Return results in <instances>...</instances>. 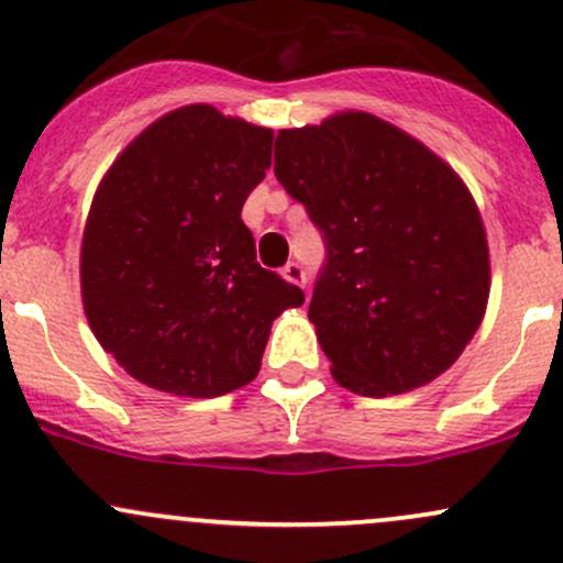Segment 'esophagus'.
<instances>
[{
	"label": "esophagus",
	"mask_w": 563,
	"mask_h": 563,
	"mask_svg": "<svg viewBox=\"0 0 563 563\" xmlns=\"http://www.w3.org/2000/svg\"><path fill=\"white\" fill-rule=\"evenodd\" d=\"M283 277H286L288 283H296V286H301V288H305V283H307V272L301 269V264H296V262H288L286 267H283Z\"/></svg>",
	"instance_id": "obj_1"
}]
</instances>
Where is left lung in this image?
<instances>
[{"instance_id": "1", "label": "left lung", "mask_w": 563, "mask_h": 563, "mask_svg": "<svg viewBox=\"0 0 563 563\" xmlns=\"http://www.w3.org/2000/svg\"><path fill=\"white\" fill-rule=\"evenodd\" d=\"M275 176L329 253L310 320L333 379L385 398L446 372L489 301V245L462 178L366 111L277 133Z\"/></svg>"}]
</instances>
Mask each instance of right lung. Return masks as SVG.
Here are the masks:
<instances>
[{
    "label": "right lung",
    "mask_w": 563,
    "mask_h": 563,
    "mask_svg": "<svg viewBox=\"0 0 563 563\" xmlns=\"http://www.w3.org/2000/svg\"><path fill=\"white\" fill-rule=\"evenodd\" d=\"M272 131L208 103L168 111L114 159L82 234L88 323L133 379L184 398L249 385L272 320L305 305L240 219Z\"/></svg>",
    "instance_id": "add662e5"
}]
</instances>
